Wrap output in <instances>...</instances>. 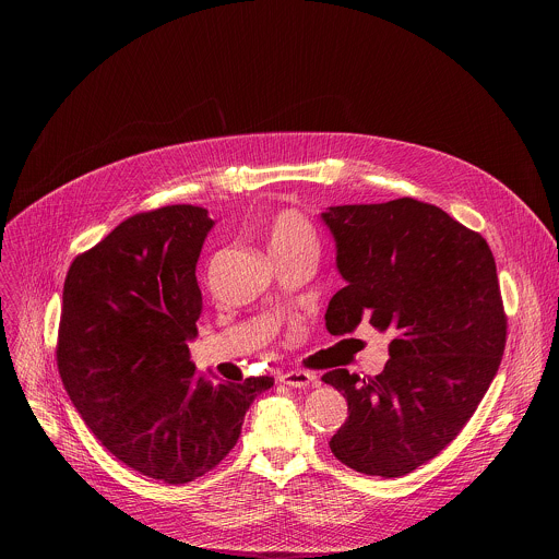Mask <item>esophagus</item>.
Instances as JSON below:
<instances>
[{
	"label": "esophagus",
	"mask_w": 559,
	"mask_h": 559,
	"mask_svg": "<svg viewBox=\"0 0 559 559\" xmlns=\"http://www.w3.org/2000/svg\"><path fill=\"white\" fill-rule=\"evenodd\" d=\"M281 382L287 386H296V389H309L316 384V376L309 371H300V369H292L281 373Z\"/></svg>",
	"instance_id": "1"
}]
</instances>
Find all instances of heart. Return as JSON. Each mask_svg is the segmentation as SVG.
Segmentation results:
<instances>
[{"label": "heart", "mask_w": 559, "mask_h": 559, "mask_svg": "<svg viewBox=\"0 0 559 559\" xmlns=\"http://www.w3.org/2000/svg\"><path fill=\"white\" fill-rule=\"evenodd\" d=\"M267 248L272 254H318V236L313 225L300 212L283 210L270 221Z\"/></svg>", "instance_id": "heart-1"}]
</instances>
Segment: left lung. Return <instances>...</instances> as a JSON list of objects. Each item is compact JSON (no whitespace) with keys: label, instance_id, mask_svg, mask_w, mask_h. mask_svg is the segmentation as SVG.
I'll return each instance as SVG.
<instances>
[{"label":"left lung","instance_id":"left-lung-1","mask_svg":"<svg viewBox=\"0 0 559 559\" xmlns=\"http://www.w3.org/2000/svg\"><path fill=\"white\" fill-rule=\"evenodd\" d=\"M321 218L345 281L328 332L367 321L393 336L376 378L323 376L349 409L330 449L358 473L401 477L460 433L498 373L507 316L496 261L480 234L416 199L334 205Z\"/></svg>","mask_w":559,"mask_h":559}]
</instances>
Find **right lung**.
Returning a JSON list of instances; mask_svg holds the SVG:
<instances>
[{
  "label": "right lung",
  "instance_id": "obj_1",
  "mask_svg": "<svg viewBox=\"0 0 559 559\" xmlns=\"http://www.w3.org/2000/svg\"><path fill=\"white\" fill-rule=\"evenodd\" d=\"M212 227L194 205L134 214L76 257L63 283L57 365L72 405L117 460L166 485L214 468L274 386L270 376L212 382L190 360Z\"/></svg>",
  "mask_w": 559,
  "mask_h": 559
}]
</instances>
